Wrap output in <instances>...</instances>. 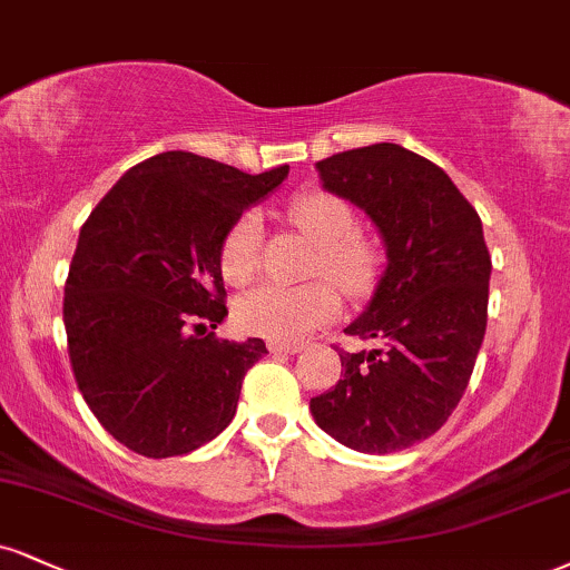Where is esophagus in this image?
I'll return each instance as SVG.
<instances>
[{"instance_id": "34e87169", "label": "esophagus", "mask_w": 570, "mask_h": 570, "mask_svg": "<svg viewBox=\"0 0 570 570\" xmlns=\"http://www.w3.org/2000/svg\"><path fill=\"white\" fill-rule=\"evenodd\" d=\"M267 351L271 353H284V355H294L303 351V345L299 342H267Z\"/></svg>"}]
</instances>
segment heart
<instances>
[{
  "label": "heart",
  "mask_w": 570,
  "mask_h": 570,
  "mask_svg": "<svg viewBox=\"0 0 570 570\" xmlns=\"http://www.w3.org/2000/svg\"><path fill=\"white\" fill-rule=\"evenodd\" d=\"M286 217L294 228L318 244L311 276H326L347 294H363L376 273L374 244L358 233V217L345 198L324 188L292 196ZM263 252V219L246 209L230 223L219 244V271L228 284L242 286L255 278ZM340 294L328 281L305 286L263 284L236 303V321L244 332L271 340H305L315 328L340 315Z\"/></svg>",
  "instance_id": "obj_1"
}]
</instances>
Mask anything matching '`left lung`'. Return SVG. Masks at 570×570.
<instances>
[{
    "instance_id": "8db88e82",
    "label": "left lung",
    "mask_w": 570,
    "mask_h": 570,
    "mask_svg": "<svg viewBox=\"0 0 570 570\" xmlns=\"http://www.w3.org/2000/svg\"><path fill=\"white\" fill-rule=\"evenodd\" d=\"M324 188L374 219L387 267L345 334L342 380L311 397L321 430L363 454H393L443 428L462 401L489 321L491 255L481 217L420 154L374 142L315 164Z\"/></svg>"
}]
</instances>
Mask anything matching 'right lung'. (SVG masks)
<instances>
[{"mask_svg":"<svg viewBox=\"0 0 570 570\" xmlns=\"http://www.w3.org/2000/svg\"><path fill=\"white\" fill-rule=\"evenodd\" d=\"M286 175L167 150L129 169L81 225L63 299L68 358L89 411L135 454H188L236 414L267 351L207 332L228 315L219 244Z\"/></svg>","mask_w":570,"mask_h":570,"instance_id":"1","label":"right lung"}]
</instances>
